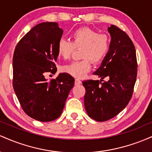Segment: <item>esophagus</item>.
Masks as SVG:
<instances>
[{
  "label": "esophagus",
  "instance_id": "34e87169",
  "mask_svg": "<svg viewBox=\"0 0 152 152\" xmlns=\"http://www.w3.org/2000/svg\"><path fill=\"white\" fill-rule=\"evenodd\" d=\"M82 83L81 81H80L79 79H78V78H76L75 79V85H76V86H78V85H81Z\"/></svg>",
  "mask_w": 152,
  "mask_h": 152
}]
</instances>
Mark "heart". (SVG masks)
Instances as JSON below:
<instances>
[{
    "mask_svg": "<svg viewBox=\"0 0 152 152\" xmlns=\"http://www.w3.org/2000/svg\"><path fill=\"white\" fill-rule=\"evenodd\" d=\"M71 41L61 38L57 45L58 55L64 59L71 56L74 48H82L83 60L73 61L63 66V70L77 78H81L91 69L90 61L99 63L106 57L110 47L109 38L106 35L99 34L89 28L76 29L71 34Z\"/></svg>",
    "mask_w": 152,
    "mask_h": 152,
    "instance_id": "b5f03b06",
    "label": "heart"
}]
</instances>
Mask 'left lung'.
<instances>
[{
    "instance_id": "1",
    "label": "left lung",
    "mask_w": 152,
    "mask_h": 152,
    "mask_svg": "<svg viewBox=\"0 0 152 152\" xmlns=\"http://www.w3.org/2000/svg\"><path fill=\"white\" fill-rule=\"evenodd\" d=\"M108 32L111 36L109 52L94 72L100 81H83L85 109L88 116L97 121L111 119L126 107L133 94L137 74L136 50L132 40L114 25L108 28Z\"/></svg>"
}]
</instances>
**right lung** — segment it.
Here are the masks:
<instances>
[{
  "label": "right lung",
  "instance_id": "right-lung-1",
  "mask_svg": "<svg viewBox=\"0 0 152 152\" xmlns=\"http://www.w3.org/2000/svg\"><path fill=\"white\" fill-rule=\"evenodd\" d=\"M64 31L56 22H44L31 29L19 41L13 58L14 91L23 110L37 121H51L61 114L74 78L59 74L48 81L45 74H55L57 45Z\"/></svg>",
  "mask_w": 152,
  "mask_h": 152
}]
</instances>
